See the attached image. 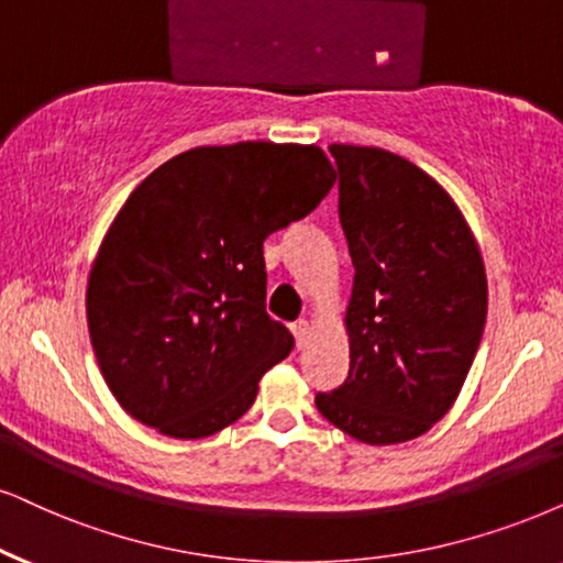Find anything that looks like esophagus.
I'll return each instance as SVG.
<instances>
[{
  "label": "esophagus",
  "mask_w": 563,
  "mask_h": 563,
  "mask_svg": "<svg viewBox=\"0 0 563 563\" xmlns=\"http://www.w3.org/2000/svg\"><path fill=\"white\" fill-rule=\"evenodd\" d=\"M290 330H294V334H296V345L298 347L306 345V340H309V334H311V324L306 322V319H298V322L290 327Z\"/></svg>",
  "instance_id": "obj_1"
}]
</instances>
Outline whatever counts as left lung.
Returning <instances> with one entry per match:
<instances>
[{
	"label": "left lung",
	"instance_id": "1",
	"mask_svg": "<svg viewBox=\"0 0 563 563\" xmlns=\"http://www.w3.org/2000/svg\"><path fill=\"white\" fill-rule=\"evenodd\" d=\"M355 275L351 368L317 408L364 444L421 437L457 400L488 309L486 269L452 197L382 147L330 145Z\"/></svg>",
	"mask_w": 563,
	"mask_h": 563
}]
</instances>
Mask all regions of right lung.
Here are the masks:
<instances>
[{"instance_id":"add662e5","label":"right lung","mask_w":563,"mask_h":563,"mask_svg":"<svg viewBox=\"0 0 563 563\" xmlns=\"http://www.w3.org/2000/svg\"><path fill=\"white\" fill-rule=\"evenodd\" d=\"M317 145L195 147L155 168L106 233L88 280L103 379L134 421L202 439L239 421L294 334L265 311L262 244L317 208Z\"/></svg>"}]
</instances>
